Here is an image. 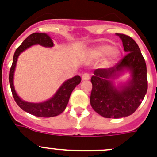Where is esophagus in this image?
Segmentation results:
<instances>
[{
	"mask_svg": "<svg viewBox=\"0 0 157 157\" xmlns=\"http://www.w3.org/2000/svg\"><path fill=\"white\" fill-rule=\"evenodd\" d=\"M89 79H90V76H89V74L88 72H85V73H84V74L82 75L83 81H88Z\"/></svg>",
	"mask_w": 157,
	"mask_h": 157,
	"instance_id": "obj_1",
	"label": "esophagus"
}]
</instances>
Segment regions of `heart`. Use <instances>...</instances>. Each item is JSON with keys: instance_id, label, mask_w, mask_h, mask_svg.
Masks as SVG:
<instances>
[{"instance_id": "1", "label": "heart", "mask_w": 157, "mask_h": 157, "mask_svg": "<svg viewBox=\"0 0 157 157\" xmlns=\"http://www.w3.org/2000/svg\"><path fill=\"white\" fill-rule=\"evenodd\" d=\"M89 55L91 58L94 60H98L106 56L105 64H108L109 63L113 62L119 56L120 50L117 48H114V47L113 48L110 44H103L93 48L89 52Z\"/></svg>"}]
</instances>
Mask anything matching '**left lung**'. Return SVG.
Wrapping results in <instances>:
<instances>
[{
  "mask_svg": "<svg viewBox=\"0 0 157 157\" xmlns=\"http://www.w3.org/2000/svg\"><path fill=\"white\" fill-rule=\"evenodd\" d=\"M123 42L125 56L109 68H97L91 77L93 85L90 104L95 112L105 118L128 117L137 109L148 89L145 60L135 40L125 34L117 33ZM127 68L131 71L132 79L128 85L116 89L111 79L117 72Z\"/></svg>",
  "mask_w": 157,
  "mask_h": 157,
  "instance_id": "obj_1",
  "label": "left lung"
}]
</instances>
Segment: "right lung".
<instances>
[{
  "mask_svg": "<svg viewBox=\"0 0 157 157\" xmlns=\"http://www.w3.org/2000/svg\"><path fill=\"white\" fill-rule=\"evenodd\" d=\"M36 44H39L44 47H52L53 46V43H52L51 38L45 33H34L28 36L15 51L13 64H12L10 71H9V85H10L12 93H13L16 103L17 104L18 106L21 109H23L24 111L39 117H56L57 115H60V113H62L64 111V109L68 103L69 97H70L72 90L75 89L76 85L81 83V76H75L74 77L65 81L57 90L53 97L49 99L48 101H44L43 103L33 104L22 101L16 93L13 86V73L14 70H15L16 64H17L18 56L21 54V52H23L26 48H29L30 46Z\"/></svg>",
  "mask_w": 157,
  "mask_h": 157,
  "instance_id": "right-lung-1",
  "label": "right lung"
}]
</instances>
